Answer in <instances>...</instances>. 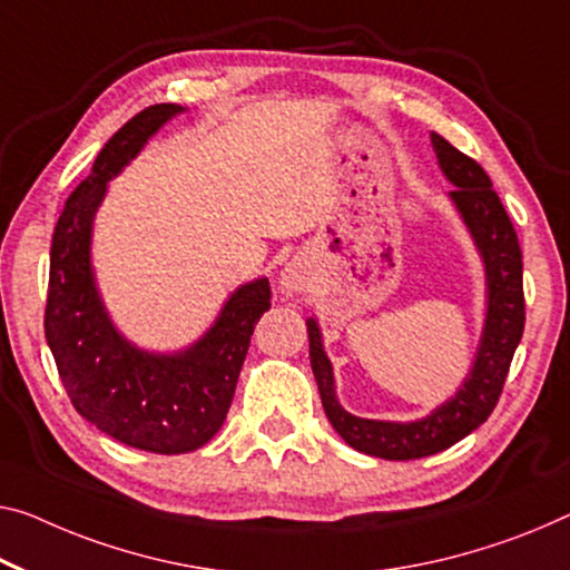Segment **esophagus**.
<instances>
[{
	"instance_id": "esophagus-1",
	"label": "esophagus",
	"mask_w": 570,
	"mask_h": 570,
	"mask_svg": "<svg viewBox=\"0 0 570 570\" xmlns=\"http://www.w3.org/2000/svg\"><path fill=\"white\" fill-rule=\"evenodd\" d=\"M311 285H313V269H311V262L305 257L291 259L283 273H279V291L291 297L308 293Z\"/></svg>"
}]
</instances>
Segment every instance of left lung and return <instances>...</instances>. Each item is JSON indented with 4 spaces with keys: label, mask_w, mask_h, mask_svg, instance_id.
I'll use <instances>...</instances> for the list:
<instances>
[{
    "label": "left lung",
    "mask_w": 570,
    "mask_h": 570,
    "mask_svg": "<svg viewBox=\"0 0 570 570\" xmlns=\"http://www.w3.org/2000/svg\"><path fill=\"white\" fill-rule=\"evenodd\" d=\"M431 142L443 175L456 186L449 196L474 236L487 273L484 334H481L474 366L456 397L443 402L431 415L415 423H384V420H366L346 413L336 400L334 370L323 352L321 328L308 318L311 366L326 417L352 449L387 461L433 456L476 431L497 407L514 348L524 331L522 249L518 232L492 188V180L474 157L463 155L449 139L435 132L431 135Z\"/></svg>",
    "instance_id": "8db88e82"
}]
</instances>
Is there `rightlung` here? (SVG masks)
<instances>
[{
	"instance_id": "1",
	"label": "right lung",
	"mask_w": 570,
	"mask_h": 570,
	"mask_svg": "<svg viewBox=\"0 0 570 570\" xmlns=\"http://www.w3.org/2000/svg\"><path fill=\"white\" fill-rule=\"evenodd\" d=\"M147 107L96 155L91 175L66 200L50 244L46 338L78 415L114 441L150 453H188L224 425L252 331L269 311L267 277L242 285L212 328L178 354H150L114 328L96 291L91 226L107 183L175 114Z\"/></svg>"
}]
</instances>
